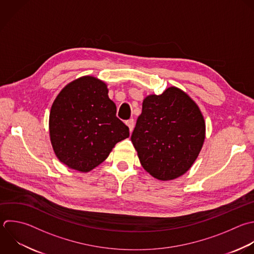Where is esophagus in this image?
I'll list each match as a JSON object with an SVG mask.
<instances>
[{"instance_id": "1", "label": "esophagus", "mask_w": 254, "mask_h": 254, "mask_svg": "<svg viewBox=\"0 0 254 254\" xmlns=\"http://www.w3.org/2000/svg\"><path fill=\"white\" fill-rule=\"evenodd\" d=\"M134 124H135V122H134V119H129V120H127V121H126V125L129 127V130H130V132H132V131H133V128H134Z\"/></svg>"}]
</instances>
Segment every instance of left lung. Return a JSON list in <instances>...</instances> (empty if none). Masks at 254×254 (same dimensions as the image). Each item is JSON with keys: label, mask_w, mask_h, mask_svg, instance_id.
Returning <instances> with one entry per match:
<instances>
[{"label": "left lung", "mask_w": 254, "mask_h": 254, "mask_svg": "<svg viewBox=\"0 0 254 254\" xmlns=\"http://www.w3.org/2000/svg\"><path fill=\"white\" fill-rule=\"evenodd\" d=\"M205 124L197 105L184 91L169 87L143 101L131 141L142 167L161 181L184 175L202 147Z\"/></svg>", "instance_id": "8db88e82"}]
</instances>
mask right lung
<instances>
[{"instance_id": "obj_1", "label": "right lung", "mask_w": 254, "mask_h": 254, "mask_svg": "<svg viewBox=\"0 0 254 254\" xmlns=\"http://www.w3.org/2000/svg\"><path fill=\"white\" fill-rule=\"evenodd\" d=\"M50 135L59 160L71 169L89 172L101 164L129 128L116 116L106 84L92 76L67 84L50 114Z\"/></svg>"}]
</instances>
